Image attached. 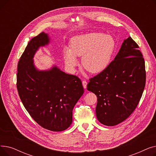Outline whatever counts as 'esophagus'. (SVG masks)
Listing matches in <instances>:
<instances>
[{"label": "esophagus", "instance_id": "1", "mask_svg": "<svg viewBox=\"0 0 156 156\" xmlns=\"http://www.w3.org/2000/svg\"><path fill=\"white\" fill-rule=\"evenodd\" d=\"M82 84H83V87L85 89L87 88V82L86 81H82Z\"/></svg>", "mask_w": 156, "mask_h": 156}]
</instances>
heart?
Listing matches in <instances>:
<instances>
[{
    "label": "heart",
    "instance_id": "obj_1",
    "mask_svg": "<svg viewBox=\"0 0 156 156\" xmlns=\"http://www.w3.org/2000/svg\"><path fill=\"white\" fill-rule=\"evenodd\" d=\"M116 48V41L109 35L90 32L75 36L70 47H65L64 59L67 66L74 69L78 64L76 57H82L81 64L88 72L97 74L109 66Z\"/></svg>",
    "mask_w": 156,
    "mask_h": 156
}]
</instances>
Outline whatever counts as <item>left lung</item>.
I'll use <instances>...</instances> for the list:
<instances>
[{
  "instance_id": "8db88e82",
  "label": "left lung",
  "mask_w": 156,
  "mask_h": 156,
  "mask_svg": "<svg viewBox=\"0 0 156 156\" xmlns=\"http://www.w3.org/2000/svg\"><path fill=\"white\" fill-rule=\"evenodd\" d=\"M145 61L138 45L129 37L109 66L90 79L87 90L97 97V119L115 126L127 119L136 108L145 85Z\"/></svg>"
}]
</instances>
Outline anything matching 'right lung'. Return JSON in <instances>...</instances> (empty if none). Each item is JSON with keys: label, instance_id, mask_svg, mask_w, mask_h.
Instances as JSON below:
<instances>
[{"label": "right lung", "instance_id": "obj_1", "mask_svg": "<svg viewBox=\"0 0 156 156\" xmlns=\"http://www.w3.org/2000/svg\"><path fill=\"white\" fill-rule=\"evenodd\" d=\"M50 40L47 34L42 32L28 42L18 64L17 88L24 108L39 125L61 132L72 123L73 108L84 90L78 77L55 65L47 70L36 68L34 55Z\"/></svg>", "mask_w": 156, "mask_h": 156}]
</instances>
